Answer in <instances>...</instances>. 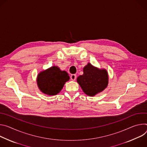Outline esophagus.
<instances>
[{
  "label": "esophagus",
  "instance_id": "esophagus-1",
  "mask_svg": "<svg viewBox=\"0 0 147 147\" xmlns=\"http://www.w3.org/2000/svg\"><path fill=\"white\" fill-rule=\"evenodd\" d=\"M76 79V75L75 74H72L71 75V79L72 80H75Z\"/></svg>",
  "mask_w": 147,
  "mask_h": 147
}]
</instances>
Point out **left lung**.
Instances as JSON below:
<instances>
[{"instance_id": "left-lung-1", "label": "left lung", "mask_w": 147, "mask_h": 147, "mask_svg": "<svg viewBox=\"0 0 147 147\" xmlns=\"http://www.w3.org/2000/svg\"><path fill=\"white\" fill-rule=\"evenodd\" d=\"M83 71L84 74L77 78V82L86 94L94 96L107 87L109 75L106 69H99L88 63Z\"/></svg>"}]
</instances>
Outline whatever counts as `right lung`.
<instances>
[{"label": "right lung", "instance_id": "add662e5", "mask_svg": "<svg viewBox=\"0 0 147 147\" xmlns=\"http://www.w3.org/2000/svg\"><path fill=\"white\" fill-rule=\"evenodd\" d=\"M67 72L61 71L57 66H53L41 71L37 77L38 89L45 94L54 96L59 93L65 84L69 80Z\"/></svg>", "mask_w": 147, "mask_h": 147}]
</instances>
